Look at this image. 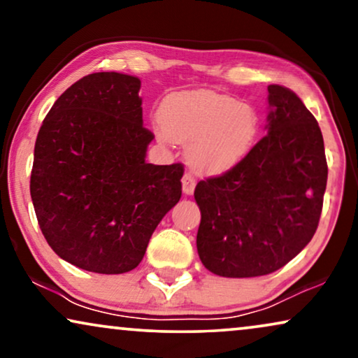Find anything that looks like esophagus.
Returning a JSON list of instances; mask_svg holds the SVG:
<instances>
[{
    "mask_svg": "<svg viewBox=\"0 0 358 358\" xmlns=\"http://www.w3.org/2000/svg\"><path fill=\"white\" fill-rule=\"evenodd\" d=\"M195 189V178L190 173H185L182 178V192L185 195H192Z\"/></svg>",
    "mask_w": 358,
    "mask_h": 358,
    "instance_id": "1",
    "label": "esophagus"
}]
</instances>
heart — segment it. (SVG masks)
<instances>
[{
	"instance_id": "heart-1",
	"label": "heart",
	"mask_w": 358,
	"mask_h": 358,
	"mask_svg": "<svg viewBox=\"0 0 358 358\" xmlns=\"http://www.w3.org/2000/svg\"><path fill=\"white\" fill-rule=\"evenodd\" d=\"M257 129L252 107L215 91L169 94L156 122L161 141H187L189 163L203 174H222L234 168L252 148Z\"/></svg>"
}]
</instances>
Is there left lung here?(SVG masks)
<instances>
[{"label":"left lung","mask_w":358,"mask_h":358,"mask_svg":"<svg viewBox=\"0 0 358 358\" xmlns=\"http://www.w3.org/2000/svg\"><path fill=\"white\" fill-rule=\"evenodd\" d=\"M267 135L218 178L200 180L197 251L220 277L267 275L315 234L327 182L320 125L300 97L271 85Z\"/></svg>","instance_id":"obj_1"}]
</instances>
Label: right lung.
I'll return each instance as SVG.
<instances>
[{"label":"right lung","mask_w":358,"mask_h":358,"mask_svg":"<svg viewBox=\"0 0 358 358\" xmlns=\"http://www.w3.org/2000/svg\"><path fill=\"white\" fill-rule=\"evenodd\" d=\"M141 81L92 73L55 101L38 130L31 197L48 246L96 273L138 266L182 194V164L146 163Z\"/></svg>","instance_id":"obj_1"}]
</instances>
